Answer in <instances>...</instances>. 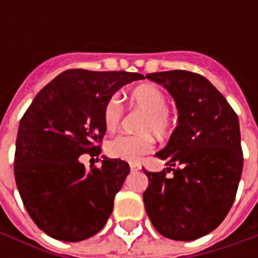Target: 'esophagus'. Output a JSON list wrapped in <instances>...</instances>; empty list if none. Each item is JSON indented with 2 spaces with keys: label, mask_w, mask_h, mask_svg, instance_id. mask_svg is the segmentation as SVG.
<instances>
[{
  "label": "esophagus",
  "mask_w": 258,
  "mask_h": 258,
  "mask_svg": "<svg viewBox=\"0 0 258 258\" xmlns=\"http://www.w3.org/2000/svg\"><path fill=\"white\" fill-rule=\"evenodd\" d=\"M130 168H131V171H138L141 170V164L140 163H130Z\"/></svg>",
  "instance_id": "obj_1"
}]
</instances>
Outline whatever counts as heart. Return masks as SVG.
Segmentation results:
<instances>
[{"label":"heart","mask_w":258,"mask_h":258,"mask_svg":"<svg viewBox=\"0 0 258 258\" xmlns=\"http://www.w3.org/2000/svg\"><path fill=\"white\" fill-rule=\"evenodd\" d=\"M130 106L144 110L140 121L141 134L118 135L106 146L109 156L127 162H140L141 157L149 153L155 146L151 133L157 137L167 135L173 128V117L167 109V96L156 84L146 83L135 87L128 95ZM123 106L116 95H112L105 103L102 117L107 133H114L123 118Z\"/></svg>","instance_id":"heart-1"}]
</instances>
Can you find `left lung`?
I'll list each match as a JSON object with an SVG mask.
<instances>
[{
  "label": "left lung",
  "mask_w": 258,
  "mask_h": 258,
  "mask_svg": "<svg viewBox=\"0 0 258 258\" xmlns=\"http://www.w3.org/2000/svg\"><path fill=\"white\" fill-rule=\"evenodd\" d=\"M146 79L167 88L178 107V125L156 153L170 167L144 170L146 213L163 236L194 240L214 231L233 205L243 168L238 116L200 74L170 70Z\"/></svg>",
  "instance_id": "obj_1"
}]
</instances>
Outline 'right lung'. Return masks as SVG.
I'll return each mask as SVG.
<instances>
[{
  "instance_id": "add662e5",
  "label": "right lung",
  "mask_w": 258,
  "mask_h": 258,
  "mask_svg": "<svg viewBox=\"0 0 258 258\" xmlns=\"http://www.w3.org/2000/svg\"><path fill=\"white\" fill-rule=\"evenodd\" d=\"M144 76L69 69L42 88L20 120L14 171L26 210L51 238L79 242L94 236L112 214L128 163L103 159L90 171L85 153L101 155L103 106L116 91Z\"/></svg>"
}]
</instances>
